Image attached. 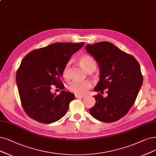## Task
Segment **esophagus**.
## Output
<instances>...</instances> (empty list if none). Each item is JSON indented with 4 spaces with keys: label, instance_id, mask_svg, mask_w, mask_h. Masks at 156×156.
Returning a JSON list of instances; mask_svg holds the SVG:
<instances>
[{
    "label": "esophagus",
    "instance_id": "esophagus-1",
    "mask_svg": "<svg viewBox=\"0 0 156 156\" xmlns=\"http://www.w3.org/2000/svg\"><path fill=\"white\" fill-rule=\"evenodd\" d=\"M75 97L76 98H84L83 95H75Z\"/></svg>",
    "mask_w": 156,
    "mask_h": 156
}]
</instances>
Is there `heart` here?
<instances>
[{"mask_svg":"<svg viewBox=\"0 0 156 156\" xmlns=\"http://www.w3.org/2000/svg\"><path fill=\"white\" fill-rule=\"evenodd\" d=\"M80 64L82 68L87 72L94 71L97 67V64L94 60L89 55H83L79 59ZM69 67L70 63L68 62L63 69L62 75L63 77L68 80L70 77L69 74ZM90 83L87 82H80L78 80H74L68 85V89L72 93L76 94H83L87 93V91L90 88Z\"/></svg>","mask_w":156,"mask_h":156,"instance_id":"heart-1","label":"heart"}]
</instances>
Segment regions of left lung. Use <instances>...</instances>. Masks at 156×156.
<instances>
[{"label": "left lung", "mask_w": 156, "mask_h": 156, "mask_svg": "<svg viewBox=\"0 0 156 156\" xmlns=\"http://www.w3.org/2000/svg\"><path fill=\"white\" fill-rule=\"evenodd\" d=\"M86 51L100 67V80L94 90L101 94L106 89L108 94L105 98L100 93L94 96L96 103L89 109L90 114L100 122H116L127 114L141 87L140 63L133 56L108 42L88 44Z\"/></svg>", "instance_id": "left-lung-1"}]
</instances>
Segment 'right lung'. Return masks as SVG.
I'll list each match as a JSON object with an SVG mask.
<instances>
[{
	"instance_id": "right-lung-1",
	"label": "right lung",
	"mask_w": 156,
	"mask_h": 156,
	"mask_svg": "<svg viewBox=\"0 0 156 156\" xmlns=\"http://www.w3.org/2000/svg\"><path fill=\"white\" fill-rule=\"evenodd\" d=\"M84 43H55L34 49L23 58L16 74L22 105L31 118L42 123H51L65 116L74 94L62 90L53 94L55 86L62 90L60 78L71 56Z\"/></svg>"
}]
</instances>
